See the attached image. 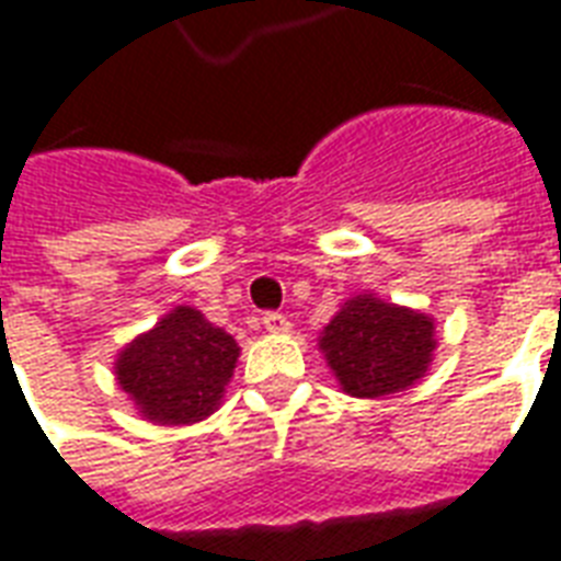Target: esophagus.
Wrapping results in <instances>:
<instances>
[{"label": "esophagus", "instance_id": "obj_1", "mask_svg": "<svg viewBox=\"0 0 561 561\" xmlns=\"http://www.w3.org/2000/svg\"><path fill=\"white\" fill-rule=\"evenodd\" d=\"M261 323H264V330H270V333H288L291 330V321L282 312H264Z\"/></svg>", "mask_w": 561, "mask_h": 561}]
</instances>
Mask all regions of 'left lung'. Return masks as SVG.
<instances>
[{
  "label": "left lung",
  "instance_id": "8db88e82",
  "mask_svg": "<svg viewBox=\"0 0 561 561\" xmlns=\"http://www.w3.org/2000/svg\"><path fill=\"white\" fill-rule=\"evenodd\" d=\"M431 318L377 297H354L327 323L321 351L344 392L392 396L416 383L434 354Z\"/></svg>",
  "mask_w": 561,
  "mask_h": 561
}]
</instances>
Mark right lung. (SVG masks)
Here are the masks:
<instances>
[{
    "label": "right lung",
    "instance_id": "obj_1",
    "mask_svg": "<svg viewBox=\"0 0 561 561\" xmlns=\"http://www.w3.org/2000/svg\"><path fill=\"white\" fill-rule=\"evenodd\" d=\"M240 347L202 312L178 306L151 333L124 347L115 375L139 413L163 425H190L217 410Z\"/></svg>",
    "mask_w": 561,
    "mask_h": 561
}]
</instances>
